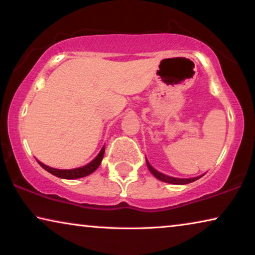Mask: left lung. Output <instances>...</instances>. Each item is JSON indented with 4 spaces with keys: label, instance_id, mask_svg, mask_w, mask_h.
I'll return each mask as SVG.
<instances>
[{
    "label": "left lung",
    "instance_id": "8db88e82",
    "mask_svg": "<svg viewBox=\"0 0 255 255\" xmlns=\"http://www.w3.org/2000/svg\"><path fill=\"white\" fill-rule=\"evenodd\" d=\"M146 163H147V167L149 169V172H151L153 175H154L156 179L160 180V181H163V182H167V183H172V184H187V183H190V182H194V181H196L200 179L201 176H197V177H193V179H177V177H172V176H167L165 174L162 173H159L158 170L153 168V167L149 165V162L146 160Z\"/></svg>",
    "mask_w": 255,
    "mask_h": 255
}]
</instances>
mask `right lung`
Returning a JSON list of instances; mask_svg holds the SVG:
<instances>
[{"label": "right lung", "mask_w": 255, "mask_h": 255, "mask_svg": "<svg viewBox=\"0 0 255 255\" xmlns=\"http://www.w3.org/2000/svg\"><path fill=\"white\" fill-rule=\"evenodd\" d=\"M103 155H104V146L102 147V149H101L99 155H97L92 162H89L88 165L83 167H80V168H74V169H55V168H52V167L44 165V163H41L40 161H38V163H39L45 170H47L48 173L53 174L55 176L61 177V179L73 180V179H80V177H85L87 175H89V174H92L93 172H95V170L99 168L101 162H102Z\"/></svg>", "instance_id": "obj_1"}]
</instances>
